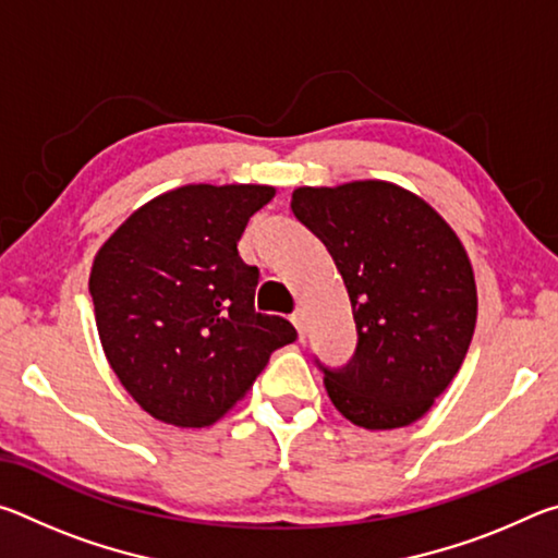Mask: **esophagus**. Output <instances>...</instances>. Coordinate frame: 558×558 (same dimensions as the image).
Listing matches in <instances>:
<instances>
[{
    "label": "esophagus",
    "instance_id": "esophagus-1",
    "mask_svg": "<svg viewBox=\"0 0 558 558\" xmlns=\"http://www.w3.org/2000/svg\"><path fill=\"white\" fill-rule=\"evenodd\" d=\"M290 319H292V325H295V329H298V335H300V339H305V315H302V313H300V310H298V313H295V315H292Z\"/></svg>",
    "mask_w": 558,
    "mask_h": 558
}]
</instances>
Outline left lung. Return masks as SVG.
<instances>
[{
  "label": "left lung",
  "instance_id": "1",
  "mask_svg": "<svg viewBox=\"0 0 558 558\" xmlns=\"http://www.w3.org/2000/svg\"><path fill=\"white\" fill-rule=\"evenodd\" d=\"M292 214L327 245L359 344L325 369L335 409L366 430L411 426L456 379L477 323L465 245L418 194L381 179L298 186Z\"/></svg>",
  "mask_w": 558,
  "mask_h": 558
}]
</instances>
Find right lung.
Instances as JSON below:
<instances>
[{"label":"right lung","instance_id":"1","mask_svg":"<svg viewBox=\"0 0 558 558\" xmlns=\"http://www.w3.org/2000/svg\"><path fill=\"white\" fill-rule=\"evenodd\" d=\"M276 186L186 184L132 211L93 258L102 352L153 418L211 426L239 403L295 327L253 307L258 268L239 241Z\"/></svg>","mask_w":558,"mask_h":558}]
</instances>
